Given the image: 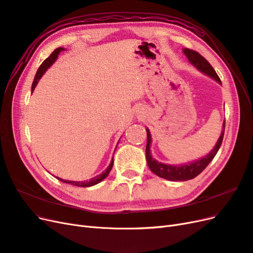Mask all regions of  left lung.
Here are the masks:
<instances>
[{
    "label": "left lung",
    "instance_id": "obj_1",
    "mask_svg": "<svg viewBox=\"0 0 253 253\" xmlns=\"http://www.w3.org/2000/svg\"><path fill=\"white\" fill-rule=\"evenodd\" d=\"M183 53H185L186 57L188 58L189 62L192 64L198 71L202 72L203 74L209 76L210 78L214 79L219 84H221L217 74L215 71L213 70L211 64L207 61L203 56L194 50H191L189 48H183ZM147 136H148V141H147V148H145V157H147V163L150 168V170L156 174L157 176L162 178H165L167 180L171 181H185L192 179L198 174H201L206 167L208 166L211 160L216 155L217 151L219 150L221 142H223L224 138V132H225V120L223 124V128H221V133L218 140L216 141L214 148L208 153V154L198 158L196 160H193L191 163H187L183 165H169V164H164L160 163L155 158L152 157L151 154V143H152V136L150 133V129L147 127Z\"/></svg>",
    "mask_w": 253,
    "mask_h": 253
}]
</instances>
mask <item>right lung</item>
<instances>
[{"label": "right lung", "instance_id": "obj_1", "mask_svg": "<svg viewBox=\"0 0 253 253\" xmlns=\"http://www.w3.org/2000/svg\"><path fill=\"white\" fill-rule=\"evenodd\" d=\"M62 50H65V48H63V47H58L57 49H55V50H53V51L51 52V55H50L46 60H44V62L41 64V66L39 67V70H38V72H37V74H36V76H35V79H34L33 85H32V93L35 90V88H36V86H37V84H38V82H39V80L42 78V76L45 74V72H46L53 63H55V61L57 60V58H58V56H59V53H60L61 51H62ZM113 165H114V160L112 159V162H111L110 166H109L108 168H106V170H105L104 172H102L101 174H99V175L95 176V177L90 178V179H88V180H84V181L65 180V179H62V178L58 177V176H57L56 178H58L59 180L63 181V182L70 183V185H73V186H77V187H91V186H95V185H97V183L102 181V180L106 177V176H108V175L110 174V172H111V170H112V168H113Z\"/></svg>", "mask_w": 253, "mask_h": 253}]
</instances>
